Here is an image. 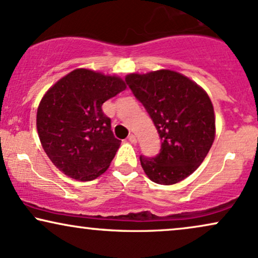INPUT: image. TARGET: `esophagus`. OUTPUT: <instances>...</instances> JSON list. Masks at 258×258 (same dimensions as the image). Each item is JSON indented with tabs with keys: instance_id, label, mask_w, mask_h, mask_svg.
Instances as JSON below:
<instances>
[{
	"instance_id": "esophagus-1",
	"label": "esophagus",
	"mask_w": 258,
	"mask_h": 258,
	"mask_svg": "<svg viewBox=\"0 0 258 258\" xmlns=\"http://www.w3.org/2000/svg\"><path fill=\"white\" fill-rule=\"evenodd\" d=\"M128 141L132 142V144H136V142H138V140H136V136H135V135L130 134V135L128 136Z\"/></svg>"
}]
</instances>
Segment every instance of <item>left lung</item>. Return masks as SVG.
Here are the masks:
<instances>
[{
    "label": "left lung",
    "instance_id": "1",
    "mask_svg": "<svg viewBox=\"0 0 258 258\" xmlns=\"http://www.w3.org/2000/svg\"><path fill=\"white\" fill-rule=\"evenodd\" d=\"M126 85L153 120L161 140L159 154L140 157L154 183L171 185L196 170L215 138V116L208 94L177 72L161 69L129 74Z\"/></svg>",
    "mask_w": 258,
    "mask_h": 258
}]
</instances>
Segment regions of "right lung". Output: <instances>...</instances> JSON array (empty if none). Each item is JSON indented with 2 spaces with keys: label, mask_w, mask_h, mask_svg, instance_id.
I'll return each mask as SVG.
<instances>
[{
  "label": "right lung",
  "mask_w": 258,
  "mask_h": 258,
  "mask_svg": "<svg viewBox=\"0 0 258 258\" xmlns=\"http://www.w3.org/2000/svg\"><path fill=\"white\" fill-rule=\"evenodd\" d=\"M126 88L118 76L75 69L46 92L37 111L44 151L66 176L92 180L104 173L120 141L103 104Z\"/></svg>",
  "instance_id": "1"
}]
</instances>
